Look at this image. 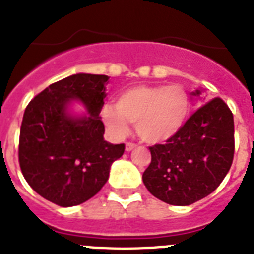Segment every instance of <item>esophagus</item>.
Segmentation results:
<instances>
[{
    "instance_id": "34e87169",
    "label": "esophagus",
    "mask_w": 254,
    "mask_h": 254,
    "mask_svg": "<svg viewBox=\"0 0 254 254\" xmlns=\"http://www.w3.org/2000/svg\"><path fill=\"white\" fill-rule=\"evenodd\" d=\"M137 147V144H134V143H130V142H127V144H125V151L127 152H130V151H133L134 148Z\"/></svg>"
}]
</instances>
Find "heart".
Segmentation results:
<instances>
[{
	"label": "heart",
	"mask_w": 254,
	"mask_h": 254,
	"mask_svg": "<svg viewBox=\"0 0 254 254\" xmlns=\"http://www.w3.org/2000/svg\"><path fill=\"white\" fill-rule=\"evenodd\" d=\"M101 115L115 137H125L131 123L142 140L164 143L185 127L190 98L181 85H137L121 91L116 106L106 104Z\"/></svg>",
	"instance_id": "b5f03b06"
}]
</instances>
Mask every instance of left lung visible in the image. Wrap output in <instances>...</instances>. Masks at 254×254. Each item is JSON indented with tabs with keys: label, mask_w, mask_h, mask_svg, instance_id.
<instances>
[{
	"label": "left lung",
	"mask_w": 254,
	"mask_h": 254,
	"mask_svg": "<svg viewBox=\"0 0 254 254\" xmlns=\"http://www.w3.org/2000/svg\"><path fill=\"white\" fill-rule=\"evenodd\" d=\"M191 95L200 97L201 90ZM234 150V116L221 98H214L190 117L176 137L150 147L151 164L142 176L144 186L170 205L196 203L222 182Z\"/></svg>",
	"instance_id": "left-lung-1"
}]
</instances>
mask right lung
Segmentation results:
<instances>
[{
  "mask_svg": "<svg viewBox=\"0 0 254 254\" xmlns=\"http://www.w3.org/2000/svg\"><path fill=\"white\" fill-rule=\"evenodd\" d=\"M106 74L76 73L51 84L27 106L19 137V164L29 186L61 206H73L101 191L125 146L104 140L101 120ZM72 100L87 114L70 111Z\"/></svg>",
  "mask_w": 254,
  "mask_h": 254,
  "instance_id": "right-lung-1",
  "label": "right lung"
}]
</instances>
